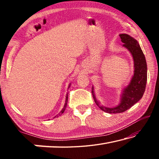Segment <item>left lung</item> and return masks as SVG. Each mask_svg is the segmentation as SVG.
<instances>
[{
  "instance_id": "1",
  "label": "left lung",
  "mask_w": 159,
  "mask_h": 159,
  "mask_svg": "<svg viewBox=\"0 0 159 159\" xmlns=\"http://www.w3.org/2000/svg\"><path fill=\"white\" fill-rule=\"evenodd\" d=\"M123 47L128 49L133 59L134 74L129 84L123 88L119 104L114 107H107L102 105L96 98L94 87H92V95L94 101L101 110L109 114L124 112L136 104L144 95L147 80V66L144 53L138 41L130 35H119Z\"/></svg>"
}]
</instances>
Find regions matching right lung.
Instances as JSON below:
<instances>
[{
  "mask_svg": "<svg viewBox=\"0 0 159 159\" xmlns=\"http://www.w3.org/2000/svg\"><path fill=\"white\" fill-rule=\"evenodd\" d=\"M70 85H71V83H70L69 84V87H68V88H69V87H70ZM67 102H68V93H66V99H65V104H64V107H63V109H61V111H60V114H59L58 115H57V116H55V117H58V116H60V115H61L64 113V110L66 109V105H67Z\"/></svg>",
  "mask_w": 159,
  "mask_h": 159,
  "instance_id": "right-lung-1",
  "label": "right lung"
}]
</instances>
